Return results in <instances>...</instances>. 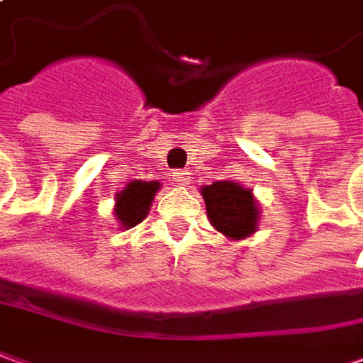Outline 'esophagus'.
Wrapping results in <instances>:
<instances>
[{
    "label": "esophagus",
    "mask_w": 363,
    "mask_h": 363,
    "mask_svg": "<svg viewBox=\"0 0 363 363\" xmlns=\"http://www.w3.org/2000/svg\"><path fill=\"white\" fill-rule=\"evenodd\" d=\"M172 177V182L177 184V186H186L189 181H191V172L186 171H174L171 172Z\"/></svg>",
    "instance_id": "1"
}]
</instances>
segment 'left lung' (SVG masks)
Masks as SVG:
<instances>
[{"label":"left lung","mask_w":363,"mask_h":363,"mask_svg":"<svg viewBox=\"0 0 363 363\" xmlns=\"http://www.w3.org/2000/svg\"><path fill=\"white\" fill-rule=\"evenodd\" d=\"M201 192L204 196L208 220L218 233L240 240L256 230L260 213L258 204L252 199V192L230 181L213 182Z\"/></svg>","instance_id":"left-lung-1"}]
</instances>
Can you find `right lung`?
<instances>
[{"label":"right lung","instance_id":"right-lung-1","mask_svg":"<svg viewBox=\"0 0 363 363\" xmlns=\"http://www.w3.org/2000/svg\"><path fill=\"white\" fill-rule=\"evenodd\" d=\"M159 182H140L135 181L130 182L125 191L121 192L117 196V208L115 214L121 220V224L125 228H130L135 224L143 223V218L149 213V206L152 199H155V192L159 191Z\"/></svg>","mask_w":363,"mask_h":363}]
</instances>
